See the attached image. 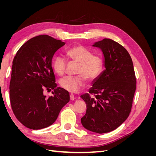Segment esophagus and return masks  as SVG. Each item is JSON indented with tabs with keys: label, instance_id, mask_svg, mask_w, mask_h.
<instances>
[{
	"label": "esophagus",
	"instance_id": "esophagus-1",
	"mask_svg": "<svg viewBox=\"0 0 156 156\" xmlns=\"http://www.w3.org/2000/svg\"><path fill=\"white\" fill-rule=\"evenodd\" d=\"M69 98H70V100L73 101L75 100V96H74L73 94H69Z\"/></svg>",
	"mask_w": 156,
	"mask_h": 156
}]
</instances>
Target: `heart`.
Wrapping results in <instances>:
<instances>
[{
  "label": "heart",
  "mask_w": 156,
  "mask_h": 156,
  "mask_svg": "<svg viewBox=\"0 0 156 156\" xmlns=\"http://www.w3.org/2000/svg\"><path fill=\"white\" fill-rule=\"evenodd\" d=\"M68 60L78 63L76 69L77 75L67 76L60 79V85L64 90L75 93L86 85L87 79L92 82L100 76L104 69V60L100 55L81 45L75 46L66 51ZM67 61L62 56L53 58V68L55 72L62 76L65 73Z\"/></svg>",
  "instance_id": "1"
}]
</instances>
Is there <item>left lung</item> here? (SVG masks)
Instances as JSON below:
<instances>
[{
  "label": "left lung",
  "instance_id": "obj_1",
  "mask_svg": "<svg viewBox=\"0 0 156 156\" xmlns=\"http://www.w3.org/2000/svg\"><path fill=\"white\" fill-rule=\"evenodd\" d=\"M93 46L102 50L105 69L88 93L81 96L87 105L81 124L89 131L105 133L116 129L129 116L136 77L131 56L122 45L105 38Z\"/></svg>",
  "mask_w": 156,
  "mask_h": 156
}]
</instances>
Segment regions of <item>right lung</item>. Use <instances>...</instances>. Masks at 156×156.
I'll list each match as a JSON object with an SVG mask.
<instances>
[{
  "instance_id": "1",
  "label": "right lung",
  "mask_w": 156,
  "mask_h": 156,
  "mask_svg": "<svg viewBox=\"0 0 156 156\" xmlns=\"http://www.w3.org/2000/svg\"><path fill=\"white\" fill-rule=\"evenodd\" d=\"M64 42L48 35L28 40L13 58L10 84V99L16 119L28 128L40 129L53 124L60 110L69 101V92L56 88L52 68L55 52ZM54 90L46 98L43 91Z\"/></svg>"
}]
</instances>
